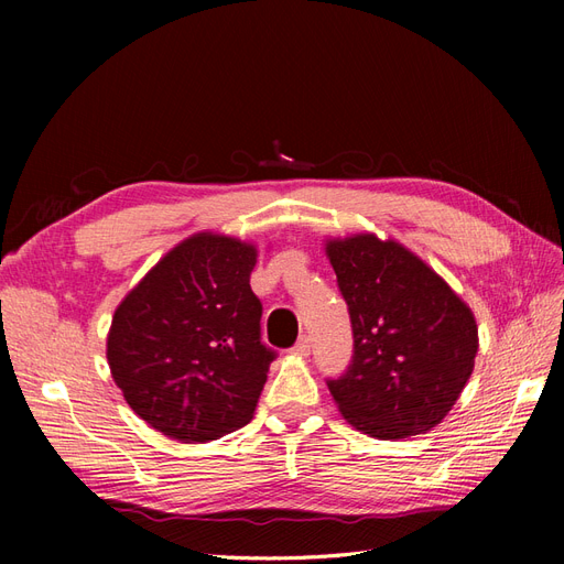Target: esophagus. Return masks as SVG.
<instances>
[{
    "instance_id": "1",
    "label": "esophagus",
    "mask_w": 564,
    "mask_h": 564,
    "mask_svg": "<svg viewBox=\"0 0 564 564\" xmlns=\"http://www.w3.org/2000/svg\"><path fill=\"white\" fill-rule=\"evenodd\" d=\"M294 352H296V355H301V357L311 355V338H308V336H301V338H299V344L294 346Z\"/></svg>"
}]
</instances>
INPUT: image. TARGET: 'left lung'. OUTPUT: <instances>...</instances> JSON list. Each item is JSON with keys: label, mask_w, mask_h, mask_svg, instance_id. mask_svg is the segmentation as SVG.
<instances>
[{"label": "left lung", "mask_w": 564, "mask_h": 564, "mask_svg": "<svg viewBox=\"0 0 564 564\" xmlns=\"http://www.w3.org/2000/svg\"><path fill=\"white\" fill-rule=\"evenodd\" d=\"M324 251L344 294L355 352L329 392L355 431L377 440L423 435L464 392L477 355L470 305L398 240L329 237Z\"/></svg>", "instance_id": "1"}]
</instances>
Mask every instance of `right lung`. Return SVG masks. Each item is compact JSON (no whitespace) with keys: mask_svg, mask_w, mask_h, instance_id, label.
<instances>
[{"mask_svg":"<svg viewBox=\"0 0 564 564\" xmlns=\"http://www.w3.org/2000/svg\"><path fill=\"white\" fill-rule=\"evenodd\" d=\"M256 245L195 232L117 305L108 365L127 404L162 435L202 445L253 419L275 352L251 292Z\"/></svg>","mask_w":564,"mask_h":564,"instance_id":"1","label":"right lung"}]
</instances>
